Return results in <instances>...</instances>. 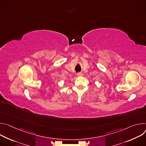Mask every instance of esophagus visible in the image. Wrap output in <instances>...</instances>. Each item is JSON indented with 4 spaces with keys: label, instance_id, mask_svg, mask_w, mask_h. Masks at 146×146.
<instances>
[{
    "label": "esophagus",
    "instance_id": "obj_1",
    "mask_svg": "<svg viewBox=\"0 0 146 146\" xmlns=\"http://www.w3.org/2000/svg\"><path fill=\"white\" fill-rule=\"evenodd\" d=\"M77 75H78V76H82L83 74H82V72H78L77 74Z\"/></svg>",
    "mask_w": 146,
    "mask_h": 146
}]
</instances>
